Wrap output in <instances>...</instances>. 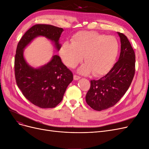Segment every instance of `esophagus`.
<instances>
[{
  "label": "esophagus",
  "instance_id": "34e87169",
  "mask_svg": "<svg viewBox=\"0 0 149 149\" xmlns=\"http://www.w3.org/2000/svg\"><path fill=\"white\" fill-rule=\"evenodd\" d=\"M80 79V77H79V76H78V75H74V79L75 80H79Z\"/></svg>",
  "mask_w": 149,
  "mask_h": 149
}]
</instances>
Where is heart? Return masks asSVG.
<instances>
[{"label": "heart", "instance_id": "1", "mask_svg": "<svg viewBox=\"0 0 149 149\" xmlns=\"http://www.w3.org/2000/svg\"><path fill=\"white\" fill-rule=\"evenodd\" d=\"M119 49L117 38L94 31H80L74 34L71 43L64 42L59 49L64 63L74 68L84 56L85 63L78 70L81 74L93 72L103 75L112 67Z\"/></svg>", "mask_w": 149, "mask_h": 149}]
</instances>
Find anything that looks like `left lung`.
Returning a JSON list of instances; mask_svg holds the SVG:
<instances>
[{
	"label": "left lung",
	"instance_id": "8db88e82",
	"mask_svg": "<svg viewBox=\"0 0 149 149\" xmlns=\"http://www.w3.org/2000/svg\"><path fill=\"white\" fill-rule=\"evenodd\" d=\"M121 42L118 61L109 72L97 80H91L86 102L95 111L113 106L128 90L135 73V54L128 38L117 32Z\"/></svg>",
	"mask_w": 149,
	"mask_h": 149
}]
</instances>
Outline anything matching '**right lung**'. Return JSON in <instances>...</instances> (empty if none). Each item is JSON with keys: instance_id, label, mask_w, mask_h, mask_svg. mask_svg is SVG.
Segmentation results:
<instances>
[{"instance_id": "right-lung-1", "label": "right lung", "mask_w": 149, "mask_h": 149, "mask_svg": "<svg viewBox=\"0 0 149 149\" xmlns=\"http://www.w3.org/2000/svg\"><path fill=\"white\" fill-rule=\"evenodd\" d=\"M63 28L47 24H36L27 31L19 40L15 58V75L17 85L24 97L40 108H53L62 101L68 85L73 80L72 72L57 54L38 68L30 65L24 56L26 47L38 37L51 40L59 51Z\"/></svg>"}]
</instances>
